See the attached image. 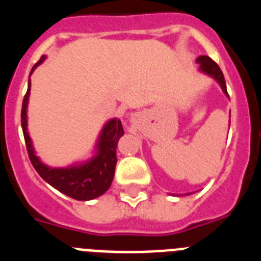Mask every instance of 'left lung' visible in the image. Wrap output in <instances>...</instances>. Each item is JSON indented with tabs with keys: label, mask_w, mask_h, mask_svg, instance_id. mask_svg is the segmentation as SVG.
I'll return each mask as SVG.
<instances>
[{
	"label": "left lung",
	"mask_w": 261,
	"mask_h": 261,
	"mask_svg": "<svg viewBox=\"0 0 261 261\" xmlns=\"http://www.w3.org/2000/svg\"><path fill=\"white\" fill-rule=\"evenodd\" d=\"M196 62L200 65V70L204 71V73H206V74L212 75V77L214 78V80L220 84V86L222 87L223 93L226 94V95L229 96V94H227V90H226V82H225V78H223V74H222V70L220 69V66L217 65L216 62L213 61V60L211 59L209 56H200L197 57V60H196Z\"/></svg>",
	"instance_id": "obj_1"
}]
</instances>
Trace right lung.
Instances as JSON below:
<instances>
[{
  "label": "right lung",
  "instance_id": "right-lung-1",
  "mask_svg": "<svg viewBox=\"0 0 261 261\" xmlns=\"http://www.w3.org/2000/svg\"><path fill=\"white\" fill-rule=\"evenodd\" d=\"M44 56H41V59L32 66L31 73L39 64L44 61ZM30 90H31V81L29 80V89L22 103L20 121H22L27 153H29L30 161L34 168L48 184L71 199L78 200V201H87V200H93L102 196L110 188L114 179L115 167L117 162V142H119V138L124 135L121 121L112 119L103 126L102 133L98 138V144H96V154L90 161L82 165H74L66 168L48 167L44 163H41L40 159L35 155L31 138L27 132V103H29Z\"/></svg>",
  "mask_w": 261,
  "mask_h": 261
}]
</instances>
